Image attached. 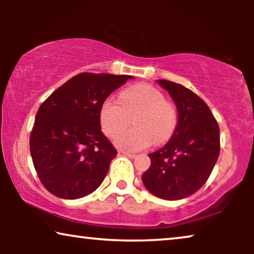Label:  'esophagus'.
<instances>
[{"instance_id":"1","label":"esophagus","mask_w":254,"mask_h":254,"mask_svg":"<svg viewBox=\"0 0 254 254\" xmlns=\"http://www.w3.org/2000/svg\"><path fill=\"white\" fill-rule=\"evenodd\" d=\"M119 152H120V154L125 155V156H127V157H129V158H135V157H136V155L131 154V152H127V151H119Z\"/></svg>"}]
</instances>
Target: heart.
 Returning <instances> with one entry per match:
<instances>
[{
  "label": "heart",
  "mask_w": 254,
  "mask_h": 254,
  "mask_svg": "<svg viewBox=\"0 0 254 254\" xmlns=\"http://www.w3.org/2000/svg\"><path fill=\"white\" fill-rule=\"evenodd\" d=\"M134 121L135 128L116 138L118 148L138 151L152 142L164 143L175 133L178 113L173 104L165 100L158 89L149 84H136L120 92L119 100L109 98L100 107V125L109 137L117 136Z\"/></svg>",
  "instance_id": "heart-1"
}]
</instances>
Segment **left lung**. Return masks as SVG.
Listing matches in <instances>:
<instances>
[{"instance_id":"obj_1","label":"left lung","mask_w":254,"mask_h":254,"mask_svg":"<svg viewBox=\"0 0 254 254\" xmlns=\"http://www.w3.org/2000/svg\"><path fill=\"white\" fill-rule=\"evenodd\" d=\"M175 102L178 123L164 147L149 154L145 189L164 200L192 195L209 178L220 155V128L206 103L178 83L158 79Z\"/></svg>"}]
</instances>
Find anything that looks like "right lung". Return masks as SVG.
<instances>
[{"mask_svg": "<svg viewBox=\"0 0 254 254\" xmlns=\"http://www.w3.org/2000/svg\"><path fill=\"white\" fill-rule=\"evenodd\" d=\"M128 75L82 72L55 90L38 110L30 151L40 182L62 199L98 189L117 150L100 129V107Z\"/></svg>", "mask_w": 254, "mask_h": 254, "instance_id": "right-lung-1", "label": "right lung"}]
</instances>
